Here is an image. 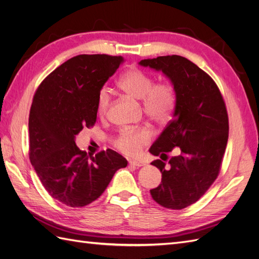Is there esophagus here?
<instances>
[{
  "instance_id": "obj_1",
  "label": "esophagus",
  "mask_w": 259,
  "mask_h": 259,
  "mask_svg": "<svg viewBox=\"0 0 259 259\" xmlns=\"http://www.w3.org/2000/svg\"><path fill=\"white\" fill-rule=\"evenodd\" d=\"M130 165L132 166H135V167H140V166H144L146 165V163L144 161H135V160H132L128 162Z\"/></svg>"
}]
</instances>
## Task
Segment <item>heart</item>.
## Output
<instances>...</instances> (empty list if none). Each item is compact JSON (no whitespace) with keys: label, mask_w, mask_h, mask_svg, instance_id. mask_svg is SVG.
I'll return each mask as SVG.
<instances>
[{"label":"heart","mask_w":259,"mask_h":259,"mask_svg":"<svg viewBox=\"0 0 259 259\" xmlns=\"http://www.w3.org/2000/svg\"><path fill=\"white\" fill-rule=\"evenodd\" d=\"M119 89L133 99L142 100V109L149 120L154 123H165L171 115L177 104L175 86L168 81L154 83V79L138 68H131L117 81ZM110 106V94L103 89L97 96L96 111L103 119ZM151 139L148 128H124L114 140L115 147L127 155H137L143 147Z\"/></svg>","instance_id":"obj_1"}]
</instances>
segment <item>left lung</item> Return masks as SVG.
<instances>
[{
    "label": "left lung",
    "mask_w": 259,
    "mask_h": 259,
    "mask_svg": "<svg viewBox=\"0 0 259 259\" xmlns=\"http://www.w3.org/2000/svg\"><path fill=\"white\" fill-rule=\"evenodd\" d=\"M139 65L162 71L176 89L173 120L149 149L161 158L152 165L162 173L161 184L150 193L158 204L183 209L207 191L221 170L229 132L225 101L214 80L185 57L160 56ZM176 146L181 153L165 169L166 153Z\"/></svg>",
    "instance_id": "1"
}]
</instances>
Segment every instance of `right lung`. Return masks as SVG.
I'll return each instance as SVG.
<instances>
[{
    "mask_svg": "<svg viewBox=\"0 0 259 259\" xmlns=\"http://www.w3.org/2000/svg\"><path fill=\"white\" fill-rule=\"evenodd\" d=\"M123 61L121 56L77 55L46 76L34 94L29 158L46 191L62 204H90L127 165L111 149L90 158L75 145V136L96 123L98 93Z\"/></svg>",
    "mask_w": 259,
    "mask_h": 259,
    "instance_id": "add662e5",
    "label": "right lung"
}]
</instances>
